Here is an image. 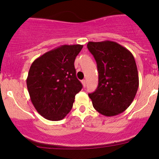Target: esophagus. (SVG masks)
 <instances>
[{"label": "esophagus", "mask_w": 159, "mask_h": 159, "mask_svg": "<svg viewBox=\"0 0 159 159\" xmlns=\"http://www.w3.org/2000/svg\"><path fill=\"white\" fill-rule=\"evenodd\" d=\"M81 83H82V84H83V87H86V80H82Z\"/></svg>", "instance_id": "1"}]
</instances>
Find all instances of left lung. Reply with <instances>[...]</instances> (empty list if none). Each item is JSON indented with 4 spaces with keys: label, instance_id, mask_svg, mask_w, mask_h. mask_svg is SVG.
<instances>
[{
    "label": "left lung",
    "instance_id": "left-lung-1",
    "mask_svg": "<svg viewBox=\"0 0 159 159\" xmlns=\"http://www.w3.org/2000/svg\"><path fill=\"white\" fill-rule=\"evenodd\" d=\"M87 48L97 63L98 84L89 94L98 113L113 116L132 104L139 86L138 69L133 54L116 42H89Z\"/></svg>",
    "mask_w": 159,
    "mask_h": 159
}]
</instances>
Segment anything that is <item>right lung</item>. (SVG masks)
<instances>
[{
    "label": "right lung",
    "mask_w": 159,
    "mask_h": 159,
    "mask_svg": "<svg viewBox=\"0 0 159 159\" xmlns=\"http://www.w3.org/2000/svg\"><path fill=\"white\" fill-rule=\"evenodd\" d=\"M82 45H63L33 62L27 78L30 100L37 112L52 121L63 120L82 88L74 62Z\"/></svg>",
    "instance_id": "1"
}]
</instances>
